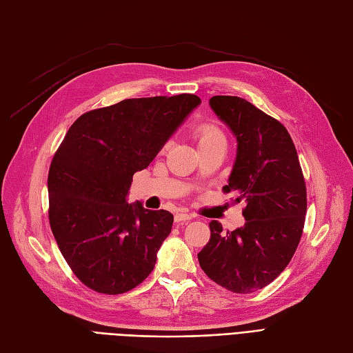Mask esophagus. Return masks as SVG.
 I'll list each match as a JSON object with an SVG mask.
<instances>
[{
  "instance_id": "34e87169",
  "label": "esophagus",
  "mask_w": 353,
  "mask_h": 353,
  "mask_svg": "<svg viewBox=\"0 0 353 353\" xmlns=\"http://www.w3.org/2000/svg\"><path fill=\"white\" fill-rule=\"evenodd\" d=\"M191 218H193V215H191V213H187V212H176L175 213V222L190 221Z\"/></svg>"
}]
</instances>
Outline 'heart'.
I'll return each mask as SVG.
<instances>
[{
    "label": "heart",
    "instance_id": "obj_1",
    "mask_svg": "<svg viewBox=\"0 0 353 353\" xmlns=\"http://www.w3.org/2000/svg\"><path fill=\"white\" fill-rule=\"evenodd\" d=\"M196 138H197V141H199L200 145L225 140L219 128L215 123H210V122L200 123L196 128Z\"/></svg>",
    "mask_w": 353,
    "mask_h": 353
}]
</instances>
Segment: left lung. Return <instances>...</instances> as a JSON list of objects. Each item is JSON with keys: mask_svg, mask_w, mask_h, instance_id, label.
Instances as JSON below:
<instances>
[{"mask_svg": "<svg viewBox=\"0 0 353 353\" xmlns=\"http://www.w3.org/2000/svg\"><path fill=\"white\" fill-rule=\"evenodd\" d=\"M210 108L237 137V159L223 193L244 201L243 228L223 232L209 222L210 239L197 254L201 270L232 293L272 283L292 261L306 215V184L285 126L252 103L215 95Z\"/></svg>", "mask_w": 353, "mask_h": 353, "instance_id": "obj_1", "label": "left lung"}]
</instances>
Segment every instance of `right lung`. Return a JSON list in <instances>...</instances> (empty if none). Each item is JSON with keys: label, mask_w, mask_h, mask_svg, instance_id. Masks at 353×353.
Masks as SVG:
<instances>
[{"label": "right lung", "mask_w": 353, "mask_h": 353, "mask_svg": "<svg viewBox=\"0 0 353 353\" xmlns=\"http://www.w3.org/2000/svg\"><path fill=\"white\" fill-rule=\"evenodd\" d=\"M194 94L128 99L79 116L52 156L48 219L78 280L101 294H122L154 268L174 215L126 201L132 176L145 169L185 116Z\"/></svg>", "instance_id": "obj_1"}]
</instances>
